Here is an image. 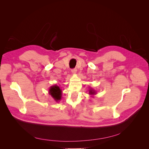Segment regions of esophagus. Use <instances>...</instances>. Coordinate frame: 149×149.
<instances>
[{
  "label": "esophagus",
  "mask_w": 149,
  "mask_h": 149,
  "mask_svg": "<svg viewBox=\"0 0 149 149\" xmlns=\"http://www.w3.org/2000/svg\"><path fill=\"white\" fill-rule=\"evenodd\" d=\"M76 71H77V70H76V68H74V69H73V70H71V73H73V74H76Z\"/></svg>",
  "instance_id": "obj_1"
}]
</instances>
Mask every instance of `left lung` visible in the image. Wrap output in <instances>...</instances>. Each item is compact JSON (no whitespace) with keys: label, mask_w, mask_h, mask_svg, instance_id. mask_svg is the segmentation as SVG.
Listing matches in <instances>:
<instances>
[{"label":"left lung","mask_w":149,"mask_h":149,"mask_svg":"<svg viewBox=\"0 0 149 149\" xmlns=\"http://www.w3.org/2000/svg\"><path fill=\"white\" fill-rule=\"evenodd\" d=\"M96 91L95 90H94L93 89H90L89 90V94H90V95H94V94H96Z\"/></svg>","instance_id":"left-lung-1"}]
</instances>
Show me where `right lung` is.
Listing matches in <instances>:
<instances>
[{
    "label": "right lung",
    "mask_w": 149,
    "mask_h": 149,
    "mask_svg": "<svg viewBox=\"0 0 149 149\" xmlns=\"http://www.w3.org/2000/svg\"><path fill=\"white\" fill-rule=\"evenodd\" d=\"M48 93L56 102H59L61 100L62 97V91L56 84L53 85L52 86L49 88Z\"/></svg>",
    "instance_id": "right-lung-1"
}]
</instances>
